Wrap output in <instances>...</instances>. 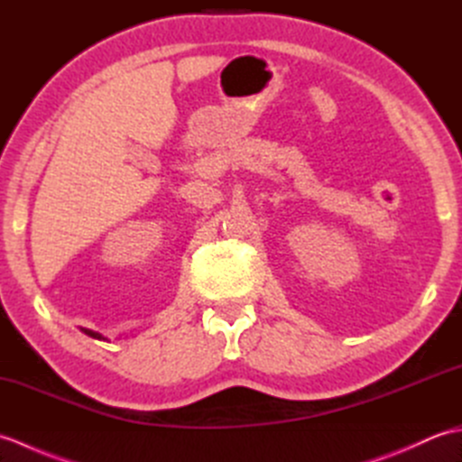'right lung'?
Returning <instances> with one entry per match:
<instances>
[{
  "mask_svg": "<svg viewBox=\"0 0 462 462\" xmlns=\"http://www.w3.org/2000/svg\"><path fill=\"white\" fill-rule=\"evenodd\" d=\"M85 333H87V336H89V337H93V339H105V337L101 336V333L91 331V329H85Z\"/></svg>",
  "mask_w": 462,
  "mask_h": 462,
  "instance_id": "right-lung-1",
  "label": "right lung"
}]
</instances>
